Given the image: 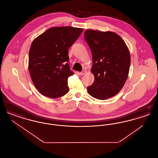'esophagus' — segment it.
<instances>
[{"instance_id": "34e87169", "label": "esophagus", "mask_w": 158, "mask_h": 158, "mask_svg": "<svg viewBox=\"0 0 158 158\" xmlns=\"http://www.w3.org/2000/svg\"><path fill=\"white\" fill-rule=\"evenodd\" d=\"M85 73H86V70H83L82 72H81V75H85Z\"/></svg>"}]
</instances>
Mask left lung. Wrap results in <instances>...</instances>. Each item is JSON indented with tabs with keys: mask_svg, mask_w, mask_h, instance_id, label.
Returning <instances> with one entry per match:
<instances>
[{
	"mask_svg": "<svg viewBox=\"0 0 158 158\" xmlns=\"http://www.w3.org/2000/svg\"><path fill=\"white\" fill-rule=\"evenodd\" d=\"M84 38L92 54L91 72L95 76L88 86L89 94L104 100L118 94L127 81L130 66L127 46L117 34L87 30Z\"/></svg>",
	"mask_w": 158,
	"mask_h": 158,
	"instance_id": "obj_1",
	"label": "left lung"
}]
</instances>
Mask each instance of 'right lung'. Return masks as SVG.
<instances>
[{
  "label": "right lung",
  "mask_w": 158,
  "mask_h": 158,
  "mask_svg": "<svg viewBox=\"0 0 158 158\" xmlns=\"http://www.w3.org/2000/svg\"><path fill=\"white\" fill-rule=\"evenodd\" d=\"M83 31L71 27H53L35 38L29 52L28 69L35 87L43 95L52 98L69 92L70 70L68 49Z\"/></svg>",
  "instance_id": "obj_1"
}]
</instances>
